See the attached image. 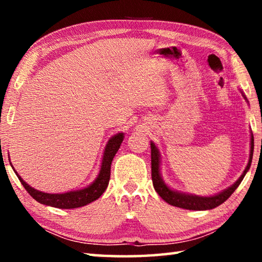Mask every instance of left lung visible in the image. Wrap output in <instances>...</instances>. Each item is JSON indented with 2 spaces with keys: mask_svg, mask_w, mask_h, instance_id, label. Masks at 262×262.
Here are the masks:
<instances>
[{
  "mask_svg": "<svg viewBox=\"0 0 262 262\" xmlns=\"http://www.w3.org/2000/svg\"><path fill=\"white\" fill-rule=\"evenodd\" d=\"M242 95L245 100L247 101L246 96ZM150 147H151V178H152V184L154 188L158 193L159 196H161L164 201L167 202L168 205L183 208V209H188V210H209L214 209V208L219 207L222 205L224 201H227L228 199L231 196V194L237 189V187L244 179V177L247 173V171L250 170L252 158H253V149H254V139L253 134L251 133V150H250V158H248V163L244 170L243 174L239 177V179L234 183L233 185L230 186V187L225 188L222 192L217 193L215 195H210V196H199V195L195 194H188L184 192H179V190L172 189L171 187L164 183L161 173V154H159V150L156 147V144L154 142H150Z\"/></svg>",
  "mask_w": 262,
  "mask_h": 262,
  "instance_id": "8db88e82",
  "label": "left lung"
}]
</instances>
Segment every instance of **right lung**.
Returning <instances> with one entry per match:
<instances>
[{
	"mask_svg": "<svg viewBox=\"0 0 262 262\" xmlns=\"http://www.w3.org/2000/svg\"><path fill=\"white\" fill-rule=\"evenodd\" d=\"M123 137H125L123 133H118V134L111 137L104 150L98 176H97V178L90 185H88L86 187L81 189H75L60 194L43 193L38 189H34L28 183H25L23 178L17 173L14 166H12V164L11 167L14 168L15 173L18 177L21 185L24 186V188L28 190V193L35 201L41 203V205L60 208V209H75V208L86 206L92 201L97 200V199L101 196V194L105 192L106 188H107L111 177V164H112L115 154H117L119 148H120Z\"/></svg>",
	"mask_w": 262,
	"mask_h": 262,
	"instance_id": "right-lung-1",
	"label": "right lung"
}]
</instances>
